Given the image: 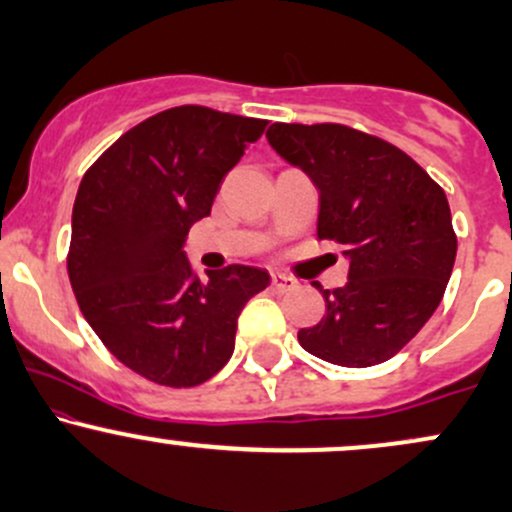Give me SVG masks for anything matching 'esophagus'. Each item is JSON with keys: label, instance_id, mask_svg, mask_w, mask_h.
<instances>
[{"label": "esophagus", "instance_id": "obj_1", "mask_svg": "<svg viewBox=\"0 0 512 512\" xmlns=\"http://www.w3.org/2000/svg\"><path fill=\"white\" fill-rule=\"evenodd\" d=\"M272 289L279 291V293L291 291V289H296V281H293L291 276H286V274H272Z\"/></svg>", "mask_w": 512, "mask_h": 512}]
</instances>
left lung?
<instances>
[{
    "instance_id": "left-lung-1",
    "label": "left lung",
    "mask_w": 512,
    "mask_h": 512,
    "mask_svg": "<svg viewBox=\"0 0 512 512\" xmlns=\"http://www.w3.org/2000/svg\"><path fill=\"white\" fill-rule=\"evenodd\" d=\"M267 139L315 182L317 238L349 257L342 289L317 284L327 313L298 342L334 366H378L416 337L448 286L457 255L448 197L402 149L354 127L274 122Z\"/></svg>"
}]
</instances>
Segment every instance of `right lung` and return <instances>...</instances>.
Masks as SVG:
<instances>
[{"label": "right lung", "mask_w": 512, "mask_h": 512, "mask_svg": "<svg viewBox=\"0 0 512 512\" xmlns=\"http://www.w3.org/2000/svg\"><path fill=\"white\" fill-rule=\"evenodd\" d=\"M267 120L204 105L146 117L86 170L72 211L67 272L105 349L156 385L195 387L226 366L238 315L269 286L228 264L199 279L182 252L226 173Z\"/></svg>", "instance_id": "right-lung-1"}]
</instances>
